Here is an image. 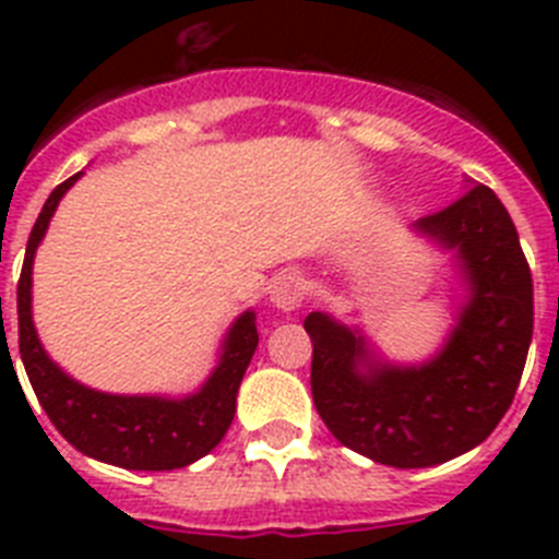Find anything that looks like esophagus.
I'll list each match as a JSON object with an SVG mask.
<instances>
[{"label":"esophagus","mask_w":559,"mask_h":559,"mask_svg":"<svg viewBox=\"0 0 559 559\" xmlns=\"http://www.w3.org/2000/svg\"><path fill=\"white\" fill-rule=\"evenodd\" d=\"M305 299V283L299 274H280L271 285V302L280 310H296Z\"/></svg>","instance_id":"1"}]
</instances>
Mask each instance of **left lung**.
Masks as SVG:
<instances>
[{"mask_svg": "<svg viewBox=\"0 0 559 559\" xmlns=\"http://www.w3.org/2000/svg\"><path fill=\"white\" fill-rule=\"evenodd\" d=\"M419 231L456 249L471 283L448 347L426 367L358 372L364 341L324 313L305 319L313 341L310 392L341 445L389 467H431L490 437L512 406L530 353L532 271L515 224L490 187L471 181Z\"/></svg>", "mask_w": 559, "mask_h": 559, "instance_id": "1", "label": "left lung"}]
</instances>
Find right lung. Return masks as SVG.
I'll return each instance as SVG.
<instances>
[{
  "instance_id": "add662e5",
  "label": "right lung",
  "mask_w": 559,
  "mask_h": 559,
  "mask_svg": "<svg viewBox=\"0 0 559 559\" xmlns=\"http://www.w3.org/2000/svg\"><path fill=\"white\" fill-rule=\"evenodd\" d=\"M78 176L81 173L49 192L47 204L38 212L36 226L29 231L27 251H24L16 288L19 355H22L24 372L49 423L58 428L69 445H75L86 456L117 464L126 471L187 467L218 445L235 419L237 389L260 341L254 313H243L237 319L224 344L218 369L212 372L199 394L187 400L117 397V394L81 386L69 374H63L41 349L33 319H29V274H33V254L41 243L49 218L63 192L75 185Z\"/></svg>"
}]
</instances>
